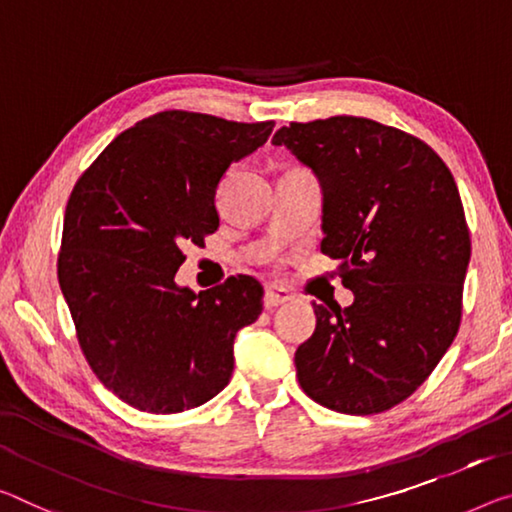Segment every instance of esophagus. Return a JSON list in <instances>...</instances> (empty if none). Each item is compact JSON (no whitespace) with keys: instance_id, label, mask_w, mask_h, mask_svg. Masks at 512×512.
I'll return each instance as SVG.
<instances>
[{"instance_id":"esophagus-1","label":"esophagus","mask_w":512,"mask_h":512,"mask_svg":"<svg viewBox=\"0 0 512 512\" xmlns=\"http://www.w3.org/2000/svg\"><path fill=\"white\" fill-rule=\"evenodd\" d=\"M287 300H291V296L287 294L285 289H266V294H264V307L266 310H275V307L278 305H285Z\"/></svg>"}]
</instances>
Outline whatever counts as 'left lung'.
Here are the masks:
<instances>
[{
  "mask_svg": "<svg viewBox=\"0 0 512 512\" xmlns=\"http://www.w3.org/2000/svg\"><path fill=\"white\" fill-rule=\"evenodd\" d=\"M323 193L321 250L342 266L353 305L314 303L298 346L303 392L344 415L408 399L458 335L472 241L451 170L417 136L369 118L280 127Z\"/></svg>",
  "mask_w": 512,
  "mask_h": 512,
  "instance_id": "obj_1",
  "label": "left lung"
}]
</instances>
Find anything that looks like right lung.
Returning a JSON list of instances; mask_svg holds the SVG:
<instances>
[{
  "label": "right lung",
  "instance_id": "1",
  "mask_svg": "<svg viewBox=\"0 0 512 512\" xmlns=\"http://www.w3.org/2000/svg\"><path fill=\"white\" fill-rule=\"evenodd\" d=\"M273 125L154 113L118 134L72 189L59 285L95 376L136 410L198 408L230 383L234 337L262 314L264 289L239 275L196 294L175 273L182 246L218 230L225 170Z\"/></svg>",
  "mask_w": 512,
  "mask_h": 512
}]
</instances>
